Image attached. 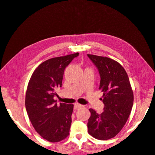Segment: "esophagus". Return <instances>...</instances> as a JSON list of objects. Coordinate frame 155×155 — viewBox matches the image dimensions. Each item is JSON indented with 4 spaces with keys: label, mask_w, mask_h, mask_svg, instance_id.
<instances>
[{
    "label": "esophagus",
    "mask_w": 155,
    "mask_h": 155,
    "mask_svg": "<svg viewBox=\"0 0 155 155\" xmlns=\"http://www.w3.org/2000/svg\"><path fill=\"white\" fill-rule=\"evenodd\" d=\"M81 107H83V105H81V104H76L74 105V109L75 110H78V109H80V108H81Z\"/></svg>",
    "instance_id": "esophagus-1"
}]
</instances>
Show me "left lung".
Instances as JSON below:
<instances>
[{
    "instance_id": "8db88e82",
    "label": "left lung",
    "mask_w": 155,
    "mask_h": 155,
    "mask_svg": "<svg viewBox=\"0 0 155 155\" xmlns=\"http://www.w3.org/2000/svg\"><path fill=\"white\" fill-rule=\"evenodd\" d=\"M87 55L99 71V89L104 93L101 100L104 104L101 114L89 109L88 132L96 139L107 140L118 134L127 121L133 105V92L127 74L118 62L102 56Z\"/></svg>"
}]
</instances>
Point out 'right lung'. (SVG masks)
I'll return each mask as SVG.
<instances>
[{"instance_id":"add662e5","label":"right lung","mask_w":155,"mask_h":155,"mask_svg":"<svg viewBox=\"0 0 155 155\" xmlns=\"http://www.w3.org/2000/svg\"><path fill=\"white\" fill-rule=\"evenodd\" d=\"M79 53L51 58L39 64L28 85L25 106L29 119L41 137L50 142H58L69 135L73 104L54 99L55 91L62 85L64 69Z\"/></svg>"}]
</instances>
